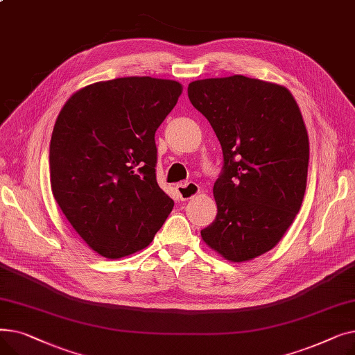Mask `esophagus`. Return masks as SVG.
I'll use <instances>...</instances> for the list:
<instances>
[{"instance_id":"esophagus-1","label":"esophagus","mask_w":355,"mask_h":355,"mask_svg":"<svg viewBox=\"0 0 355 355\" xmlns=\"http://www.w3.org/2000/svg\"><path fill=\"white\" fill-rule=\"evenodd\" d=\"M177 191L182 201H187L194 198L200 193V189L196 182H181L177 185Z\"/></svg>"}]
</instances>
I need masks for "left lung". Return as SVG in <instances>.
<instances>
[{
  "mask_svg": "<svg viewBox=\"0 0 355 355\" xmlns=\"http://www.w3.org/2000/svg\"><path fill=\"white\" fill-rule=\"evenodd\" d=\"M223 149L214 182L217 216L201 237L230 262L273 249L291 227L306 190L309 139L302 114L282 85L234 74L189 85Z\"/></svg>",
  "mask_w": 355,
  "mask_h": 355,
  "instance_id": "8db88e82",
  "label": "left lung"
}]
</instances>
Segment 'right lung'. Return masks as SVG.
I'll return each mask as SVG.
<instances>
[{
    "label": "right lung",
    "mask_w": 355,
    "mask_h": 355,
    "mask_svg": "<svg viewBox=\"0 0 355 355\" xmlns=\"http://www.w3.org/2000/svg\"><path fill=\"white\" fill-rule=\"evenodd\" d=\"M181 83L130 76L89 85L69 98L50 141L53 196L86 245L107 259L142 250L174 201L157 182L155 130Z\"/></svg>",
    "instance_id": "1"
}]
</instances>
